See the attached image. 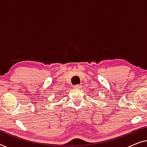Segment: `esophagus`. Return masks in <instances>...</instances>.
Instances as JSON below:
<instances>
[{"mask_svg":"<svg viewBox=\"0 0 147 147\" xmlns=\"http://www.w3.org/2000/svg\"><path fill=\"white\" fill-rule=\"evenodd\" d=\"M74 88H79L80 87V84H75V85L73 86Z\"/></svg>","mask_w":147,"mask_h":147,"instance_id":"34e87169","label":"esophagus"}]
</instances>
